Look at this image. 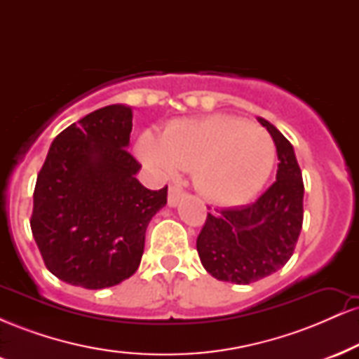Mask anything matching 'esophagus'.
<instances>
[{
	"mask_svg": "<svg viewBox=\"0 0 359 359\" xmlns=\"http://www.w3.org/2000/svg\"><path fill=\"white\" fill-rule=\"evenodd\" d=\"M184 197V191L179 187V185H170V189H168V205L170 208H175L177 204L180 203V199Z\"/></svg>",
	"mask_w": 359,
	"mask_h": 359,
	"instance_id": "1",
	"label": "esophagus"
}]
</instances>
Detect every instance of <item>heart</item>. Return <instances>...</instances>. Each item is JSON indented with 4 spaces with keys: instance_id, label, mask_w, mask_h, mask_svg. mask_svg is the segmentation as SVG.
<instances>
[{
    "instance_id": "obj_1",
    "label": "heart",
    "mask_w": 359,
    "mask_h": 359,
    "mask_svg": "<svg viewBox=\"0 0 359 359\" xmlns=\"http://www.w3.org/2000/svg\"><path fill=\"white\" fill-rule=\"evenodd\" d=\"M137 154L156 174L172 179L194 170V184L214 204L234 205L262 191L275 163L269 131L231 114L184 118L165 126L163 135L143 131Z\"/></svg>"
}]
</instances>
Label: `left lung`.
Instances as JSON below:
<instances>
[{
	"label": "left lung",
	"instance_id": "1",
	"mask_svg": "<svg viewBox=\"0 0 359 359\" xmlns=\"http://www.w3.org/2000/svg\"><path fill=\"white\" fill-rule=\"evenodd\" d=\"M258 121L277 147V180L253 204L208 212L196 245L208 273L238 285L282 269L294 253L304 221V182L294 147L270 121Z\"/></svg>",
	"mask_w": 359,
	"mask_h": 359
}]
</instances>
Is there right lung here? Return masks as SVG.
I'll use <instances>...</instances> for the list:
<instances>
[{"instance_id": "1", "label": "right lung", "mask_w": 359, "mask_h": 359, "mask_svg": "<svg viewBox=\"0 0 359 359\" xmlns=\"http://www.w3.org/2000/svg\"><path fill=\"white\" fill-rule=\"evenodd\" d=\"M133 111L111 104L55 137L36 177L32 233L50 273L89 290L138 270L148 222L167 204V185L138 182L128 154Z\"/></svg>"}]
</instances>
